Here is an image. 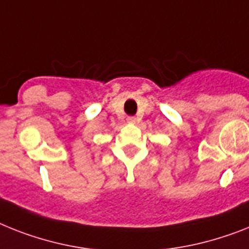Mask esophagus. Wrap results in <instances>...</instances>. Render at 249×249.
Segmentation results:
<instances>
[{"mask_svg":"<svg viewBox=\"0 0 249 249\" xmlns=\"http://www.w3.org/2000/svg\"><path fill=\"white\" fill-rule=\"evenodd\" d=\"M127 122L131 123V124H135V123H136V118H135V117H128V118H127Z\"/></svg>","mask_w":249,"mask_h":249,"instance_id":"34e87169","label":"esophagus"}]
</instances>
